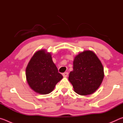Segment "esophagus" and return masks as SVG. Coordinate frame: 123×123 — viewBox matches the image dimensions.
<instances>
[{
    "label": "esophagus",
    "mask_w": 123,
    "mask_h": 123,
    "mask_svg": "<svg viewBox=\"0 0 123 123\" xmlns=\"http://www.w3.org/2000/svg\"><path fill=\"white\" fill-rule=\"evenodd\" d=\"M62 75H63V76L64 77H67L68 75V72H65V73H64L62 74Z\"/></svg>",
    "instance_id": "34e87169"
}]
</instances>
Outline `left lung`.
<instances>
[{
  "label": "left lung",
  "mask_w": 123,
  "mask_h": 123,
  "mask_svg": "<svg viewBox=\"0 0 123 123\" xmlns=\"http://www.w3.org/2000/svg\"><path fill=\"white\" fill-rule=\"evenodd\" d=\"M104 77V68L93 51L80 53L73 61V70L69 80L76 93L87 95L92 94L100 86Z\"/></svg>",
  "instance_id": "obj_1"
}]
</instances>
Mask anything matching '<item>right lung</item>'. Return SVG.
Instances as JSON below:
<instances>
[{"instance_id":"1","label":"right lung","mask_w":123,"mask_h":123,"mask_svg":"<svg viewBox=\"0 0 123 123\" xmlns=\"http://www.w3.org/2000/svg\"><path fill=\"white\" fill-rule=\"evenodd\" d=\"M26 80L36 92L47 94L53 91L63 78L54 63L51 55L44 50L36 52L26 68Z\"/></svg>"}]
</instances>
